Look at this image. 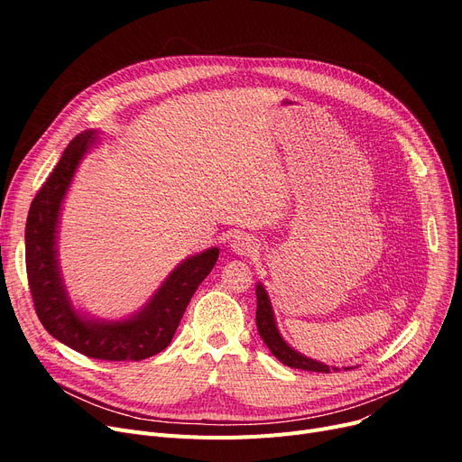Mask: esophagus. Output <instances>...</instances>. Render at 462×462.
<instances>
[{
  "mask_svg": "<svg viewBox=\"0 0 462 462\" xmlns=\"http://www.w3.org/2000/svg\"><path fill=\"white\" fill-rule=\"evenodd\" d=\"M232 251H236L241 256H253L258 253V244L249 236H237L232 241Z\"/></svg>",
  "mask_w": 462,
  "mask_h": 462,
  "instance_id": "34e87169",
  "label": "esophagus"
}]
</instances>
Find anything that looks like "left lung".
<instances>
[{"instance_id": "left-lung-1", "label": "left lung", "mask_w": 462, "mask_h": 462, "mask_svg": "<svg viewBox=\"0 0 462 462\" xmlns=\"http://www.w3.org/2000/svg\"><path fill=\"white\" fill-rule=\"evenodd\" d=\"M256 326H258V333L262 337V341L265 343V346H268L272 350V354L281 363H284L286 367L310 371V373L338 371L337 367H328V365H324V363H319V361L309 359V357L298 354L294 348H290L282 341V337L279 335L275 320H273V310H272V305H270L268 292H265L262 284L256 286Z\"/></svg>"}]
</instances>
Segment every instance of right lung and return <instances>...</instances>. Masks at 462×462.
<instances>
[{"label":"right lung","mask_w":462,"mask_h":462,"mask_svg":"<svg viewBox=\"0 0 462 462\" xmlns=\"http://www.w3.org/2000/svg\"><path fill=\"white\" fill-rule=\"evenodd\" d=\"M91 138L93 131H84L70 140L32 202L26 221L30 292L41 324L63 345L93 359L140 361L159 354L172 341L192 294L213 270L218 249H208L178 265L148 307L127 320L99 324L77 314L60 279L54 239L61 200Z\"/></svg>","instance_id":"add662e5"}]
</instances>
